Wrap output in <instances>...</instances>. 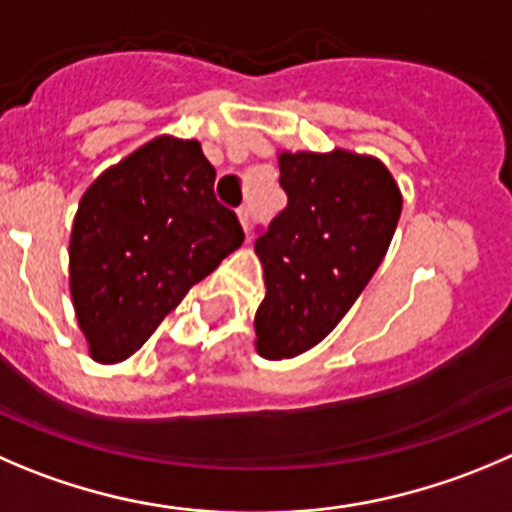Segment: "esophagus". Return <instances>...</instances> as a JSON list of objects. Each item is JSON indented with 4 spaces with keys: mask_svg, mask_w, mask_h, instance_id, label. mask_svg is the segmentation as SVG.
I'll list each match as a JSON object with an SVG mask.
<instances>
[{
    "mask_svg": "<svg viewBox=\"0 0 512 512\" xmlns=\"http://www.w3.org/2000/svg\"><path fill=\"white\" fill-rule=\"evenodd\" d=\"M238 223H241L243 231H248V223H251V213H248V208H238Z\"/></svg>",
    "mask_w": 512,
    "mask_h": 512,
    "instance_id": "1",
    "label": "esophagus"
}]
</instances>
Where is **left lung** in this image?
Returning a JSON list of instances; mask_svg holds the SVG:
<instances>
[{"mask_svg": "<svg viewBox=\"0 0 512 512\" xmlns=\"http://www.w3.org/2000/svg\"><path fill=\"white\" fill-rule=\"evenodd\" d=\"M286 208L256 238L264 301L253 316L256 352L289 359L321 342L382 264L402 213L387 165L334 148L279 150Z\"/></svg>", "mask_w": 512, "mask_h": 512, "instance_id": "left-lung-1", "label": "left lung"}]
</instances>
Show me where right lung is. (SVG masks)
<instances>
[{
	"label": "right lung",
	"instance_id": "obj_1",
	"mask_svg": "<svg viewBox=\"0 0 512 512\" xmlns=\"http://www.w3.org/2000/svg\"><path fill=\"white\" fill-rule=\"evenodd\" d=\"M213 180L198 140L158 135L82 193L67 251L70 299L95 362L138 352L188 289L243 243Z\"/></svg>",
	"mask_w": 512,
	"mask_h": 512
}]
</instances>
